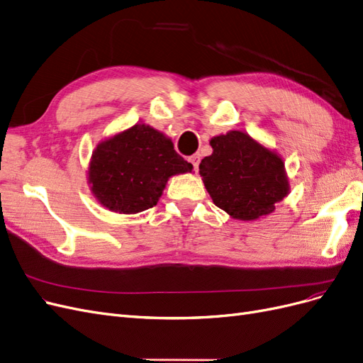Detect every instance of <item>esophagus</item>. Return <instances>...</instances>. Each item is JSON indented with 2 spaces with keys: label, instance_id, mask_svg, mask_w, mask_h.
I'll list each match as a JSON object with an SVG mask.
<instances>
[{
  "label": "esophagus",
  "instance_id": "34e87169",
  "mask_svg": "<svg viewBox=\"0 0 363 363\" xmlns=\"http://www.w3.org/2000/svg\"><path fill=\"white\" fill-rule=\"evenodd\" d=\"M189 162L194 164V169L199 171V164H200V155H194L189 157Z\"/></svg>",
  "mask_w": 363,
  "mask_h": 363
}]
</instances>
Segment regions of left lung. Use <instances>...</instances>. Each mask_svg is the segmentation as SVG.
<instances>
[{
	"instance_id": "1",
	"label": "left lung",
	"mask_w": 363,
	"mask_h": 363,
	"mask_svg": "<svg viewBox=\"0 0 363 363\" xmlns=\"http://www.w3.org/2000/svg\"><path fill=\"white\" fill-rule=\"evenodd\" d=\"M213 152L200 163V175L215 206L230 216L251 221L269 215L289 192L280 156L244 131L211 139Z\"/></svg>"
}]
</instances>
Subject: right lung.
<instances>
[{
	"label": "right lung",
	"mask_w": 363,
	"mask_h": 363,
	"mask_svg": "<svg viewBox=\"0 0 363 363\" xmlns=\"http://www.w3.org/2000/svg\"><path fill=\"white\" fill-rule=\"evenodd\" d=\"M169 138L145 124H136L101 142L92 152V194L108 211L138 213L156 206L168 179L191 172Z\"/></svg>",
	"instance_id": "add662e5"
}]
</instances>
